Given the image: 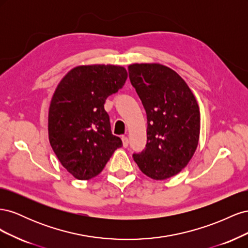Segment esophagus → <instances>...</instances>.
<instances>
[{"label": "esophagus", "mask_w": 248, "mask_h": 248, "mask_svg": "<svg viewBox=\"0 0 248 248\" xmlns=\"http://www.w3.org/2000/svg\"><path fill=\"white\" fill-rule=\"evenodd\" d=\"M121 140H122V142H123V147L124 148H126L127 146H128V139H127V137H122L121 138Z\"/></svg>", "instance_id": "34e87169"}]
</instances>
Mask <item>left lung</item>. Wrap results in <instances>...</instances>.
I'll use <instances>...</instances> for the list:
<instances>
[{
  "label": "left lung",
  "mask_w": 248,
  "mask_h": 248,
  "mask_svg": "<svg viewBox=\"0 0 248 248\" xmlns=\"http://www.w3.org/2000/svg\"><path fill=\"white\" fill-rule=\"evenodd\" d=\"M128 71L148 120L146 148L133 159L146 176L166 180L181 171L198 148L199 104L185 80L167 66L136 63Z\"/></svg>",
  "instance_id": "1"
}]
</instances>
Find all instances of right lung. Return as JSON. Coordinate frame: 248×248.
<instances>
[{
	"label": "right lung",
	"mask_w": 248,
	"mask_h": 248,
	"mask_svg": "<svg viewBox=\"0 0 248 248\" xmlns=\"http://www.w3.org/2000/svg\"><path fill=\"white\" fill-rule=\"evenodd\" d=\"M118 65L74 67L59 82L48 109V139L67 171L78 180L100 174L122 140L110 130L106 99L127 79Z\"/></svg>",
	"instance_id": "add662e5"
}]
</instances>
